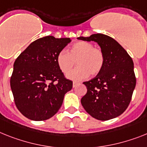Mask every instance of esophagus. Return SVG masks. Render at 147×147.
<instances>
[{"label":"esophagus","instance_id":"1","mask_svg":"<svg viewBox=\"0 0 147 147\" xmlns=\"http://www.w3.org/2000/svg\"><path fill=\"white\" fill-rule=\"evenodd\" d=\"M78 84L79 82H78V81H73V87H76Z\"/></svg>","mask_w":147,"mask_h":147}]
</instances>
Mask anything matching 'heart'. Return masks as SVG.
I'll use <instances>...</instances> for the list:
<instances>
[{
  "mask_svg": "<svg viewBox=\"0 0 147 147\" xmlns=\"http://www.w3.org/2000/svg\"><path fill=\"white\" fill-rule=\"evenodd\" d=\"M76 61L78 67L68 74L67 77L78 81L84 79L89 75L96 76L100 73L105 64V55L100 49L94 48L91 42L80 41L74 43L69 49V52L62 50L57 56V63L64 74L69 72L75 65Z\"/></svg>",
  "mask_w": 147,
  "mask_h": 147,
  "instance_id": "b5f03b06",
  "label": "heart"
}]
</instances>
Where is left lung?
Listing matches in <instances>:
<instances>
[{"label":"left lung","instance_id":"obj_1","mask_svg":"<svg viewBox=\"0 0 147 147\" xmlns=\"http://www.w3.org/2000/svg\"><path fill=\"white\" fill-rule=\"evenodd\" d=\"M78 39L96 42L105 55L100 73L83 83L87 92L81 98V105L90 115L98 120L121 115L130 103L136 85L132 59L115 39L105 34Z\"/></svg>","mask_w":147,"mask_h":147}]
</instances>
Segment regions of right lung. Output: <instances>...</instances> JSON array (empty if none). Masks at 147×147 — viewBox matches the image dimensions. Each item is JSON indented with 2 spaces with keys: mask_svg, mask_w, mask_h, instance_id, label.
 Segmentation results:
<instances>
[{
  "mask_svg": "<svg viewBox=\"0 0 147 147\" xmlns=\"http://www.w3.org/2000/svg\"><path fill=\"white\" fill-rule=\"evenodd\" d=\"M71 42L52 36L30 44L13 65L10 87L15 104L28 119L42 121L52 117L62 105L64 96L72 88L57 63V56Z\"/></svg>",
  "mask_w": 147,
  "mask_h": 147,
  "instance_id": "obj_1",
  "label": "right lung"
}]
</instances>
